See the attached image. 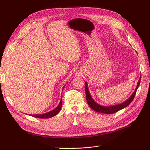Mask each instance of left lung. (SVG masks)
<instances>
[{
  "label": "left lung",
  "mask_w": 150,
  "mask_h": 150,
  "mask_svg": "<svg viewBox=\"0 0 150 150\" xmlns=\"http://www.w3.org/2000/svg\"><path fill=\"white\" fill-rule=\"evenodd\" d=\"M140 81H141V76L140 78L139 79V81L138 82L137 88H136L134 91L133 93L131 94V96L126 100L122 103L121 104H116V105H113V106H102L100 104H98L96 102H95L94 99H93L89 91L88 88V84L86 82H85L86 84V100H87L88 105L91 107V108L93 109V110L95 111H97L101 113H104V114H112V113H115L117 111H118L122 109H123L126 107L128 106L129 104L131 103L133 100L134 98V96L137 93V91L139 87V85L140 84Z\"/></svg>",
  "instance_id": "left-lung-1"
}]
</instances>
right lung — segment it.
<instances>
[{"label": "right lung", "mask_w": 150, "mask_h": 150, "mask_svg": "<svg viewBox=\"0 0 150 150\" xmlns=\"http://www.w3.org/2000/svg\"><path fill=\"white\" fill-rule=\"evenodd\" d=\"M64 86L63 87V89H64ZM62 99H61V101L59 104V105L55 108L53 110L44 113V114H42V115H30V116H33V117H37V118H49V117H52L54 116L57 115L61 109L62 108Z\"/></svg>", "instance_id": "1"}]
</instances>
